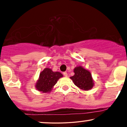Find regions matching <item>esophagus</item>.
I'll list each match as a JSON object with an SVG mask.
<instances>
[{
  "instance_id": "esophagus-1",
  "label": "esophagus",
  "mask_w": 127,
  "mask_h": 127,
  "mask_svg": "<svg viewBox=\"0 0 127 127\" xmlns=\"http://www.w3.org/2000/svg\"><path fill=\"white\" fill-rule=\"evenodd\" d=\"M63 75L65 77H67V72H64V73H63Z\"/></svg>"
}]
</instances>
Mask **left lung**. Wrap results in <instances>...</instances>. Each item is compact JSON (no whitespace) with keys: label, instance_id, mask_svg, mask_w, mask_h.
Wrapping results in <instances>:
<instances>
[{"label":"left lung","instance_id":"obj_1","mask_svg":"<svg viewBox=\"0 0 127 127\" xmlns=\"http://www.w3.org/2000/svg\"><path fill=\"white\" fill-rule=\"evenodd\" d=\"M73 72L75 75L70 78L76 86L85 91H88L93 88L94 81L91 73L88 70L85 69L82 66H78L74 68Z\"/></svg>","mask_w":127,"mask_h":127}]
</instances>
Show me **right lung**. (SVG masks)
Masks as SVG:
<instances>
[{"label": "right lung", "instance_id": "1", "mask_svg": "<svg viewBox=\"0 0 127 127\" xmlns=\"http://www.w3.org/2000/svg\"><path fill=\"white\" fill-rule=\"evenodd\" d=\"M62 77L63 75L60 72H54L51 68H45L39 75L35 86L36 90L43 93H49Z\"/></svg>", "mask_w": 127, "mask_h": 127}]
</instances>
